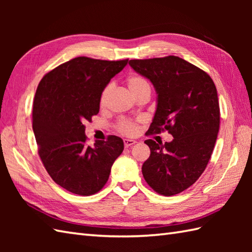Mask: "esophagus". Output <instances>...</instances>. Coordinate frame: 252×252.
<instances>
[{"label":"esophagus","instance_id":"34e87169","mask_svg":"<svg viewBox=\"0 0 252 252\" xmlns=\"http://www.w3.org/2000/svg\"><path fill=\"white\" fill-rule=\"evenodd\" d=\"M123 143H125V147L127 148V147H130L132 145H134L136 142L133 141V140H127V138H125V140H123Z\"/></svg>","mask_w":252,"mask_h":252}]
</instances>
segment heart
<instances>
[{
  "label": "heart",
  "instance_id": "1",
  "mask_svg": "<svg viewBox=\"0 0 252 252\" xmlns=\"http://www.w3.org/2000/svg\"><path fill=\"white\" fill-rule=\"evenodd\" d=\"M126 85H127V88H129V90L131 91V93L134 96L138 95L142 92H145V91L151 92V87H149V83L141 76H130L126 79ZM111 91H112L111 83L107 84L104 88V90L101 91L100 97H99L100 107H105L107 105V103H108ZM119 129L121 132L126 133V134L132 135V134H134L136 131V126H135V123H133L131 121H121L119 123Z\"/></svg>",
  "mask_w": 252,
  "mask_h": 252
}]
</instances>
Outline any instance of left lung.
<instances>
[{
  "instance_id": "obj_1",
  "label": "left lung",
  "mask_w": 252,
  "mask_h": 252,
  "mask_svg": "<svg viewBox=\"0 0 252 252\" xmlns=\"http://www.w3.org/2000/svg\"><path fill=\"white\" fill-rule=\"evenodd\" d=\"M129 65L156 90L148 133L167 130L173 136L164 144L145 141L151 156L143 176L158 194L176 195L199 179L215 148L220 127L217 88L208 73L178 56L132 60Z\"/></svg>"
}]
</instances>
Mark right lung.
<instances>
[{"mask_svg":"<svg viewBox=\"0 0 252 252\" xmlns=\"http://www.w3.org/2000/svg\"><path fill=\"white\" fill-rule=\"evenodd\" d=\"M127 61L77 57L46 73L36 89L32 129L47 173L68 191L90 196L103 189L125 145L110 135L87 146L85 121L99 111V97Z\"/></svg>","mask_w":252,"mask_h":252,"instance_id":"1","label":"right lung"}]
</instances>
